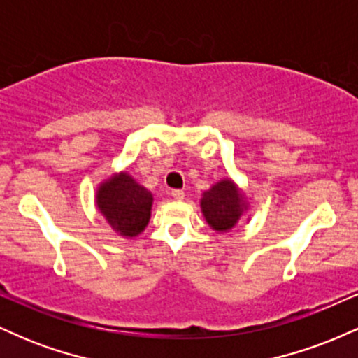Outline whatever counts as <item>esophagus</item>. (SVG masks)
<instances>
[{"label":"esophagus","mask_w":358,"mask_h":358,"mask_svg":"<svg viewBox=\"0 0 358 358\" xmlns=\"http://www.w3.org/2000/svg\"><path fill=\"white\" fill-rule=\"evenodd\" d=\"M171 196H173L175 200H183L185 192L183 190H171Z\"/></svg>","instance_id":"esophagus-1"}]
</instances>
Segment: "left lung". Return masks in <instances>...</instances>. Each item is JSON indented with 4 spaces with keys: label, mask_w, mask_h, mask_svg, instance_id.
Masks as SVG:
<instances>
[{
    "label": "left lung",
    "mask_w": 358,
    "mask_h": 358,
    "mask_svg": "<svg viewBox=\"0 0 358 358\" xmlns=\"http://www.w3.org/2000/svg\"><path fill=\"white\" fill-rule=\"evenodd\" d=\"M200 207L207 224L217 232L231 231L248 210L244 193L231 178L220 180L210 190L203 192Z\"/></svg>",
    "instance_id": "left-lung-1"
}]
</instances>
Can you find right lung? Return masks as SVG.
<instances>
[{"mask_svg": "<svg viewBox=\"0 0 358 358\" xmlns=\"http://www.w3.org/2000/svg\"><path fill=\"white\" fill-rule=\"evenodd\" d=\"M96 205L119 236L136 237L150 222L153 195L129 173L121 171L99 185Z\"/></svg>", "mask_w": 358, "mask_h": 358, "instance_id": "add662e5", "label": "right lung"}]
</instances>
